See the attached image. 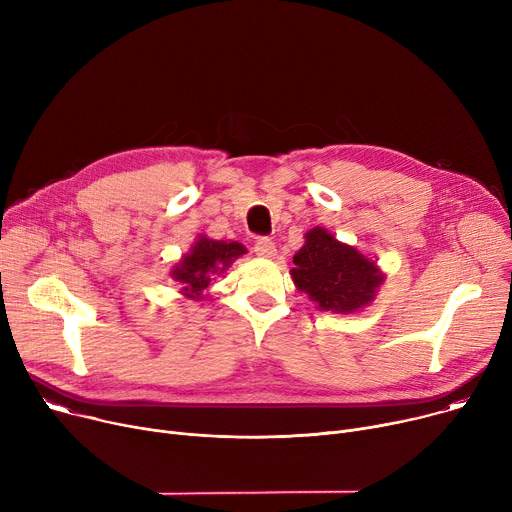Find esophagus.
Masks as SVG:
<instances>
[{
  "label": "esophagus",
  "mask_w": 512,
  "mask_h": 512,
  "mask_svg": "<svg viewBox=\"0 0 512 512\" xmlns=\"http://www.w3.org/2000/svg\"><path fill=\"white\" fill-rule=\"evenodd\" d=\"M254 252L260 258H272V256H277V246H274V242L270 238H256Z\"/></svg>",
  "instance_id": "obj_1"
}]
</instances>
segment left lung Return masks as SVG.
Wrapping results in <instances>:
<instances>
[{"label": "left lung", "instance_id": "left-lung-1", "mask_svg": "<svg viewBox=\"0 0 512 512\" xmlns=\"http://www.w3.org/2000/svg\"><path fill=\"white\" fill-rule=\"evenodd\" d=\"M295 287L322 311L352 313L375 299L383 274L357 248L338 242L324 227L305 233L303 248L293 256Z\"/></svg>", "mask_w": 512, "mask_h": 512}]
</instances>
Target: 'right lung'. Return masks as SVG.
Returning <instances> with one entry per match:
<instances>
[{
  "mask_svg": "<svg viewBox=\"0 0 512 512\" xmlns=\"http://www.w3.org/2000/svg\"><path fill=\"white\" fill-rule=\"evenodd\" d=\"M242 254H246V248L238 242H217L209 240L207 235H199L190 252L172 268V279L182 285L180 291L184 297L201 299L215 274L227 270Z\"/></svg>",
  "mask_w": 512,
  "mask_h": 512,
  "instance_id": "1",
  "label": "right lung"
}]
</instances>
